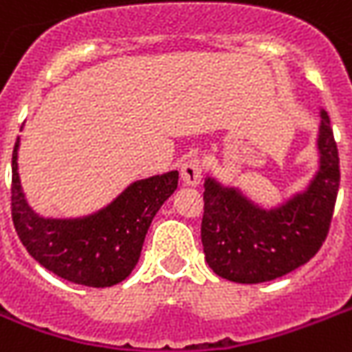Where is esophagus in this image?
Masks as SVG:
<instances>
[{"label":"esophagus","mask_w":352,"mask_h":352,"mask_svg":"<svg viewBox=\"0 0 352 352\" xmlns=\"http://www.w3.org/2000/svg\"><path fill=\"white\" fill-rule=\"evenodd\" d=\"M181 177L182 182L188 186H197L203 179V166L197 158H190L186 160L181 168Z\"/></svg>","instance_id":"1"}]
</instances>
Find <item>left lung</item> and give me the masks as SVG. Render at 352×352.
<instances>
[{
  "instance_id": "left-lung-1",
  "label": "left lung",
  "mask_w": 352,
  "mask_h": 352,
  "mask_svg": "<svg viewBox=\"0 0 352 352\" xmlns=\"http://www.w3.org/2000/svg\"><path fill=\"white\" fill-rule=\"evenodd\" d=\"M316 171L302 190L264 206L240 186L205 179L201 241L219 277L267 283L307 264L325 241L340 188V158L331 120L319 107Z\"/></svg>"
}]
</instances>
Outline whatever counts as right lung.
<instances>
[{
	"instance_id": "right-lung-1",
	"label": "right lung",
	"mask_w": 352,
	"mask_h": 352,
	"mask_svg": "<svg viewBox=\"0 0 352 352\" xmlns=\"http://www.w3.org/2000/svg\"><path fill=\"white\" fill-rule=\"evenodd\" d=\"M23 129V127H21ZM20 136L12 151V221L23 248L64 280L90 288L122 283L138 264L147 229L177 190L179 171L131 182L103 208L79 218H47L29 205L18 173Z\"/></svg>"
}]
</instances>
